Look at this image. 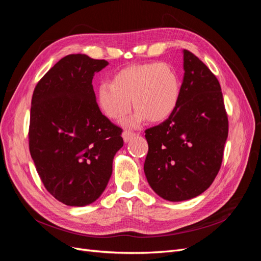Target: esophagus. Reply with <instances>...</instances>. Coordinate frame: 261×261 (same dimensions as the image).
I'll use <instances>...</instances> for the list:
<instances>
[{"label": "esophagus", "instance_id": "obj_1", "mask_svg": "<svg viewBox=\"0 0 261 261\" xmlns=\"http://www.w3.org/2000/svg\"><path fill=\"white\" fill-rule=\"evenodd\" d=\"M135 135H136L135 133L129 132V130H125V132L123 133V139H124L125 143H127V141H129Z\"/></svg>", "mask_w": 261, "mask_h": 261}]
</instances>
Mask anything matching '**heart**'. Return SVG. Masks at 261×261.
Instances as JSON below:
<instances>
[{
  "instance_id": "b5f03b06",
  "label": "heart",
  "mask_w": 261,
  "mask_h": 261,
  "mask_svg": "<svg viewBox=\"0 0 261 261\" xmlns=\"http://www.w3.org/2000/svg\"><path fill=\"white\" fill-rule=\"evenodd\" d=\"M180 96L179 78L165 63L133 64L117 72L111 83H102L97 91L100 110L110 120L122 122L136 110L127 125L138 126L147 118L162 122L174 112Z\"/></svg>"
}]
</instances>
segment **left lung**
Listing matches in <instances>:
<instances>
[{"instance_id":"obj_1","label":"left lung","mask_w":261,"mask_h":261,"mask_svg":"<svg viewBox=\"0 0 261 261\" xmlns=\"http://www.w3.org/2000/svg\"><path fill=\"white\" fill-rule=\"evenodd\" d=\"M184 70L174 112L145 130L147 180L169 201L191 199L209 188L222 164L228 134L218 78L188 50H184Z\"/></svg>"}]
</instances>
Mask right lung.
Instances as JSON below:
<instances>
[{
  "label": "right lung",
  "instance_id": "right-lung-1",
  "mask_svg": "<svg viewBox=\"0 0 261 261\" xmlns=\"http://www.w3.org/2000/svg\"><path fill=\"white\" fill-rule=\"evenodd\" d=\"M106 60L69 54L35 87L29 151L40 179L55 199L82 207L97 200L112 174L123 129L101 113L92 87Z\"/></svg>",
  "mask_w": 261,
  "mask_h": 261
}]
</instances>
